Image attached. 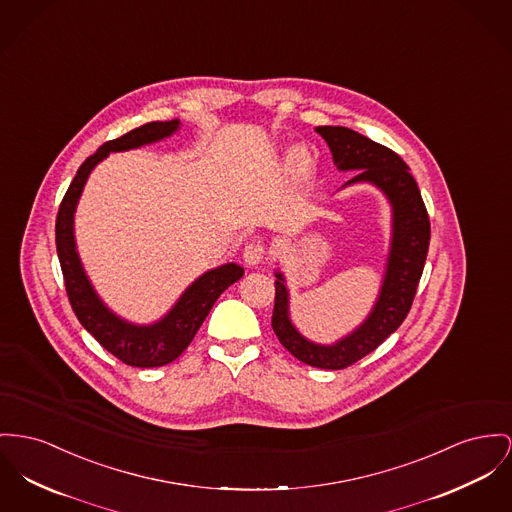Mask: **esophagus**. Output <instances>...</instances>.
Instances as JSON below:
<instances>
[{
	"instance_id": "34e87169",
	"label": "esophagus",
	"mask_w": 512,
	"mask_h": 512,
	"mask_svg": "<svg viewBox=\"0 0 512 512\" xmlns=\"http://www.w3.org/2000/svg\"><path fill=\"white\" fill-rule=\"evenodd\" d=\"M242 256H244V262H246L248 266H258V264H262L264 258L268 256V248H266L264 242L254 240V242H250V244L244 246V254H242Z\"/></svg>"
}]
</instances>
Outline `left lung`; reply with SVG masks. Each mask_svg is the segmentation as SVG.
<instances>
[{"label": "left lung", "instance_id": "obj_1", "mask_svg": "<svg viewBox=\"0 0 512 512\" xmlns=\"http://www.w3.org/2000/svg\"><path fill=\"white\" fill-rule=\"evenodd\" d=\"M316 132L330 145L340 171H359L349 184L373 182L394 207L392 250L378 303L365 324L336 345H316L293 328L283 275L275 273L272 328L277 340L305 365L338 371L375 351L406 320L425 266L431 223L417 182L398 153L343 126H318Z\"/></svg>", "mask_w": 512, "mask_h": 512}]
</instances>
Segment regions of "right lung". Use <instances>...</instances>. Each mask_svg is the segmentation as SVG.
<instances>
[{"label": "right lung", "instance_id": "obj_1", "mask_svg": "<svg viewBox=\"0 0 512 512\" xmlns=\"http://www.w3.org/2000/svg\"><path fill=\"white\" fill-rule=\"evenodd\" d=\"M176 128L178 120L149 122L118 139L106 141L97 153L87 157L85 163L79 167L56 217V250L64 273L69 305L73 308L75 316L106 351H110L122 363L141 369L163 367L172 363L190 345V341L194 340L196 332L204 324L205 316L209 314L219 295L229 285L239 281L244 270L237 264H227L204 273L186 289L176 307L172 308L161 322L153 326L128 324L104 307L95 295L89 279L85 277V272L79 264V256L75 252L73 211L89 172L93 171L95 165L103 161L110 151H126L163 139L176 132Z\"/></svg>", "mask_w": 512, "mask_h": 512}]
</instances>
